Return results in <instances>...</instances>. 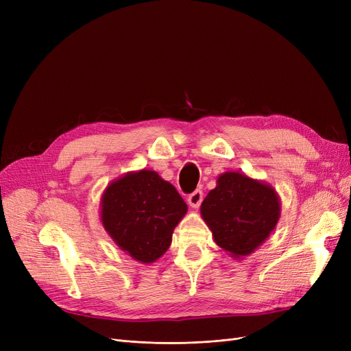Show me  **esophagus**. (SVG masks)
Masks as SVG:
<instances>
[{
    "label": "esophagus",
    "mask_w": 351,
    "mask_h": 351,
    "mask_svg": "<svg viewBox=\"0 0 351 351\" xmlns=\"http://www.w3.org/2000/svg\"><path fill=\"white\" fill-rule=\"evenodd\" d=\"M202 200H204V193H202V190H195L192 195H189L187 204L192 206L193 209H197L202 204Z\"/></svg>",
    "instance_id": "obj_1"
}]
</instances>
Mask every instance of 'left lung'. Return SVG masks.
I'll return each instance as SVG.
<instances>
[{
    "mask_svg": "<svg viewBox=\"0 0 351 351\" xmlns=\"http://www.w3.org/2000/svg\"><path fill=\"white\" fill-rule=\"evenodd\" d=\"M200 215L218 246L240 259L271 236L281 217V200L271 184L227 171L202 202Z\"/></svg>",
    "mask_w": 351,
    "mask_h": 351,
    "instance_id": "1",
    "label": "left lung"
}]
</instances>
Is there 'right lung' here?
Wrapping results in <instances>:
<instances>
[{
  "mask_svg": "<svg viewBox=\"0 0 351 351\" xmlns=\"http://www.w3.org/2000/svg\"><path fill=\"white\" fill-rule=\"evenodd\" d=\"M187 205L176 187L152 169L130 171L104 190L101 222L114 243L141 263L168 250Z\"/></svg>",
  "mask_w": 351,
  "mask_h": 351,
  "instance_id": "right-lung-1",
  "label": "right lung"
}]
</instances>
